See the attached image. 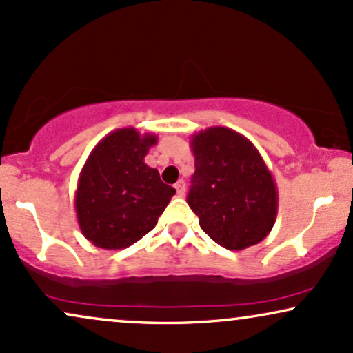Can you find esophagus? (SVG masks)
<instances>
[{
  "instance_id": "esophagus-1",
  "label": "esophagus",
  "mask_w": 353,
  "mask_h": 353,
  "mask_svg": "<svg viewBox=\"0 0 353 353\" xmlns=\"http://www.w3.org/2000/svg\"><path fill=\"white\" fill-rule=\"evenodd\" d=\"M175 190H176V194L178 196H185V191H186V185H185V181L183 180H178L176 181V185H175Z\"/></svg>"
}]
</instances>
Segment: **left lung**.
I'll list each match as a JSON object with an SVG mask.
<instances>
[{"instance_id": "8db88e82", "label": "left lung", "mask_w": 353, "mask_h": 353, "mask_svg": "<svg viewBox=\"0 0 353 353\" xmlns=\"http://www.w3.org/2000/svg\"><path fill=\"white\" fill-rule=\"evenodd\" d=\"M194 175L188 201L199 225L228 250L262 242L278 212L272 172L249 139L229 128H208L191 137Z\"/></svg>"}]
</instances>
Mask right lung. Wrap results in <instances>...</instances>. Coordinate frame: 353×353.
Segmentation results:
<instances>
[{"instance_id":"1","label":"right lung","mask_w":353,"mask_h":353,"mask_svg":"<svg viewBox=\"0 0 353 353\" xmlns=\"http://www.w3.org/2000/svg\"><path fill=\"white\" fill-rule=\"evenodd\" d=\"M154 134L116 129L97 143L78 176L75 211L81 234L106 250L132 245L155 228L175 188L143 162Z\"/></svg>"}]
</instances>
